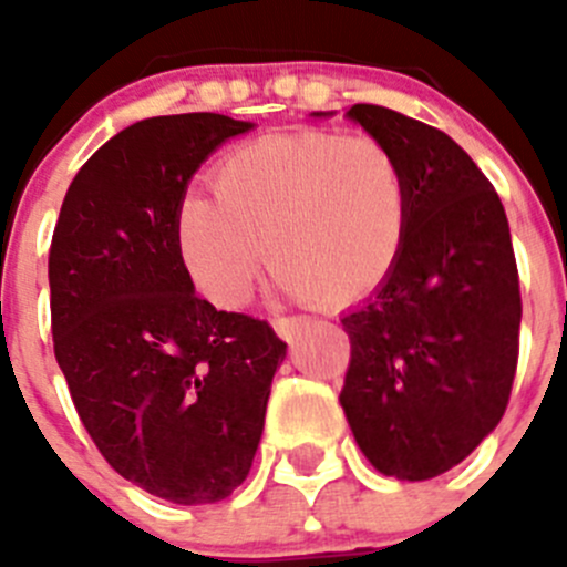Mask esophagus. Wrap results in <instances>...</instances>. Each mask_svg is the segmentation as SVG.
Masks as SVG:
<instances>
[{"label":"esophagus","instance_id":"esophagus-1","mask_svg":"<svg viewBox=\"0 0 567 567\" xmlns=\"http://www.w3.org/2000/svg\"><path fill=\"white\" fill-rule=\"evenodd\" d=\"M307 326H310V320L299 318V316H293V318H277V320H274V331H277V334L282 337V340H288V342H293L296 337H299L301 331L307 329Z\"/></svg>","mask_w":567,"mask_h":567}]
</instances>
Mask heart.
Masks as SVG:
<instances>
[{"label": "heart", "instance_id": "1", "mask_svg": "<svg viewBox=\"0 0 567 567\" xmlns=\"http://www.w3.org/2000/svg\"><path fill=\"white\" fill-rule=\"evenodd\" d=\"M214 194L177 203L175 249L221 310L247 301L266 251L279 293L342 307L381 288L405 244L403 164L368 134L260 136L216 164Z\"/></svg>", "mask_w": 567, "mask_h": 567}]
</instances>
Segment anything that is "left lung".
I'll return each mask as SVG.
<instances>
[{"label":"left lung","instance_id":"left-lung-1","mask_svg":"<svg viewBox=\"0 0 567 567\" xmlns=\"http://www.w3.org/2000/svg\"><path fill=\"white\" fill-rule=\"evenodd\" d=\"M346 117L403 164L409 227L390 279L342 316L340 403L364 458L416 483L458 466L505 414L522 326L516 255L499 194L458 142L386 106L353 104Z\"/></svg>","mask_w":567,"mask_h":567}]
</instances>
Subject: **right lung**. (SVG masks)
<instances>
[{
    "instance_id": "add662e5",
    "label": "right lung",
    "mask_w": 567,
    "mask_h": 567,
    "mask_svg": "<svg viewBox=\"0 0 567 567\" xmlns=\"http://www.w3.org/2000/svg\"><path fill=\"white\" fill-rule=\"evenodd\" d=\"M255 128L214 112L147 117L87 158L49 251L54 357L109 466L175 505L247 480L285 346L266 320L194 293L175 210L199 164Z\"/></svg>"
}]
</instances>
